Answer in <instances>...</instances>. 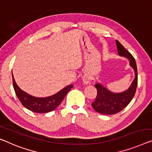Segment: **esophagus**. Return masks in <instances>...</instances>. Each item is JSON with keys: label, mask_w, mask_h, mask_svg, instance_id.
I'll return each instance as SVG.
<instances>
[{"label": "esophagus", "mask_w": 152, "mask_h": 152, "mask_svg": "<svg viewBox=\"0 0 152 152\" xmlns=\"http://www.w3.org/2000/svg\"><path fill=\"white\" fill-rule=\"evenodd\" d=\"M83 83L85 84L89 83L90 81H91L90 76H89L88 75H85L83 77Z\"/></svg>", "instance_id": "esophagus-1"}]
</instances>
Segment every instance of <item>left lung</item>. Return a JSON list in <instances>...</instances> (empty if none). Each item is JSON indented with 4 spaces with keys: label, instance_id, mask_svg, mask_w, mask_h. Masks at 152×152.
I'll list each match as a JSON object with an SVG mask.
<instances>
[{
    "label": "left lung",
    "instance_id": "8db88e82",
    "mask_svg": "<svg viewBox=\"0 0 152 152\" xmlns=\"http://www.w3.org/2000/svg\"><path fill=\"white\" fill-rule=\"evenodd\" d=\"M116 45L119 55L125 56L130 61V65L134 69L135 78L130 88L120 94L110 92L99 83L95 85L97 89V96L95 101L91 103V106L96 112L104 115L116 114L126 107L134 98L138 85L137 67L134 58L119 41L116 40Z\"/></svg>",
    "mask_w": 152,
    "mask_h": 152
}]
</instances>
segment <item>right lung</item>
Instances as JSON below:
<instances>
[{"label":"right lung","mask_w":152,"mask_h":152,"mask_svg":"<svg viewBox=\"0 0 152 152\" xmlns=\"http://www.w3.org/2000/svg\"><path fill=\"white\" fill-rule=\"evenodd\" d=\"M12 78L13 89L22 104L27 109L37 113H46L53 111L61 103L66 94L74 87L72 85H70L53 96L39 98L30 96L20 89L15 83L13 74Z\"/></svg>","instance_id":"obj_1"}]
</instances>
